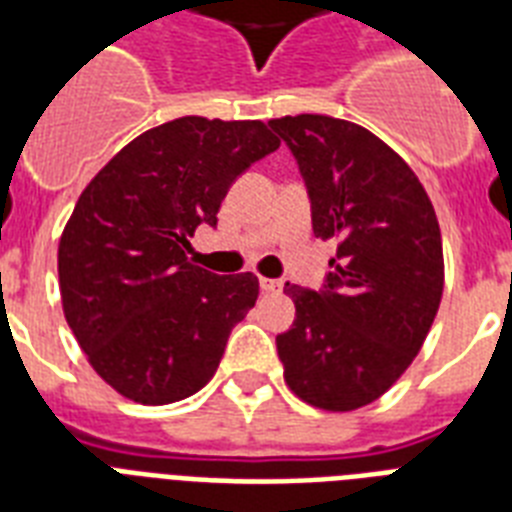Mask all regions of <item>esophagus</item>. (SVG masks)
Wrapping results in <instances>:
<instances>
[{
    "instance_id": "34e87169",
    "label": "esophagus",
    "mask_w": 512,
    "mask_h": 512,
    "mask_svg": "<svg viewBox=\"0 0 512 512\" xmlns=\"http://www.w3.org/2000/svg\"><path fill=\"white\" fill-rule=\"evenodd\" d=\"M260 289H263V292H281V281L260 279Z\"/></svg>"
}]
</instances>
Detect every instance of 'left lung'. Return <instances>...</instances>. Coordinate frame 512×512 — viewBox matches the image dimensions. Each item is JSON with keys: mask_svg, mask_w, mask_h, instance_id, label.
I'll return each instance as SVG.
<instances>
[{"mask_svg": "<svg viewBox=\"0 0 512 512\" xmlns=\"http://www.w3.org/2000/svg\"><path fill=\"white\" fill-rule=\"evenodd\" d=\"M308 185L316 239L337 255L321 292L287 284L295 321L276 337L289 390L327 412L372 404L420 353L444 295L436 209L401 156L324 114L268 122Z\"/></svg>", "mask_w": 512, "mask_h": 512, "instance_id": "1", "label": "left lung"}]
</instances>
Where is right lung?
<instances>
[{
	"label": "right lung",
	"mask_w": 512,
	"mask_h": 512,
	"mask_svg": "<svg viewBox=\"0 0 512 512\" xmlns=\"http://www.w3.org/2000/svg\"><path fill=\"white\" fill-rule=\"evenodd\" d=\"M281 140L257 119L180 116L127 143L92 177L58 244L63 313L87 361L130 401L162 406L212 380L255 305V273L188 260L231 183Z\"/></svg>",
	"instance_id": "add662e5"
}]
</instances>
